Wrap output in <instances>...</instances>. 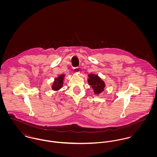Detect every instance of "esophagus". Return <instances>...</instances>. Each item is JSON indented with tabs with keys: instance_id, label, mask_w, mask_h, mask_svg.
I'll list each match as a JSON object with an SVG mask.
<instances>
[{
	"instance_id": "1",
	"label": "esophagus",
	"mask_w": 157,
	"mask_h": 157,
	"mask_svg": "<svg viewBox=\"0 0 157 157\" xmlns=\"http://www.w3.org/2000/svg\"><path fill=\"white\" fill-rule=\"evenodd\" d=\"M74 72H75V74H79L80 69V67H75V68L74 69Z\"/></svg>"
}]
</instances>
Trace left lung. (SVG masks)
<instances>
[{
    "label": "left lung",
    "instance_id": "left-lung-1",
    "mask_svg": "<svg viewBox=\"0 0 157 157\" xmlns=\"http://www.w3.org/2000/svg\"><path fill=\"white\" fill-rule=\"evenodd\" d=\"M88 77V83L92 88L95 95H98L105 90L106 83L98 75L89 74Z\"/></svg>",
    "mask_w": 157,
    "mask_h": 157
}]
</instances>
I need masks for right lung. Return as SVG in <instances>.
<instances>
[{"instance_id": "right-lung-1", "label": "right lung", "mask_w": 157, "mask_h": 157, "mask_svg": "<svg viewBox=\"0 0 157 157\" xmlns=\"http://www.w3.org/2000/svg\"><path fill=\"white\" fill-rule=\"evenodd\" d=\"M65 77V74H60L57 77L54 78V80L51 85V89L54 91L58 92L63 87V80Z\"/></svg>"}]
</instances>
